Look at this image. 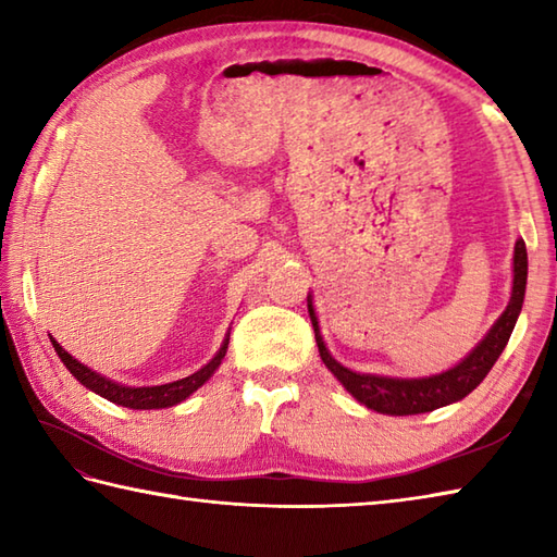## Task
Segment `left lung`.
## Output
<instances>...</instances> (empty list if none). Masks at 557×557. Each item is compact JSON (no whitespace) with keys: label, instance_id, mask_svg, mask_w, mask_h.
Returning <instances> with one entry per match:
<instances>
[{"label":"left lung","instance_id":"1","mask_svg":"<svg viewBox=\"0 0 557 557\" xmlns=\"http://www.w3.org/2000/svg\"><path fill=\"white\" fill-rule=\"evenodd\" d=\"M527 292V246L524 239H517L515 256H512V297L507 309L500 313L498 321L486 333L479 345L469 351V357L455 363L453 369L435 375L423 377H389V375H375V373H357L339 363L333 354L327 351L321 325H318V315L313 309V297L309 294V315L315 333V345L321 351V359L327 366L342 387L363 405L366 409H373L377 413H387V417H411V413H425L433 409H441L453 405V401L465 399L471 389L479 387L483 377L488 375L493 363L498 361L503 349L507 347L519 313H522Z\"/></svg>","mask_w":557,"mask_h":557}]
</instances>
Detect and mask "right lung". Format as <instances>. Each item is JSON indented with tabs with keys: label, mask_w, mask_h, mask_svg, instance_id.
Listing matches in <instances>:
<instances>
[{
	"label": "right lung",
	"mask_w": 557,
	"mask_h": 557,
	"mask_svg": "<svg viewBox=\"0 0 557 557\" xmlns=\"http://www.w3.org/2000/svg\"><path fill=\"white\" fill-rule=\"evenodd\" d=\"M52 347L69 369V373L74 375L83 387H88L90 393H96L104 399L114 401V405L128 407V409H168V407L180 405V401H184L186 397H191L196 389L200 385H206L212 377V373L220 369L224 354H227V347H230V333L224 335L218 354L203 366V369H198L196 373L186 377H180V381L174 383L152 385V387H128V385L114 383L110 377L96 373L92 369H88V366H83L78 359L71 357L66 349H62V345H57L54 337H52Z\"/></svg>",
	"instance_id": "1"
}]
</instances>
